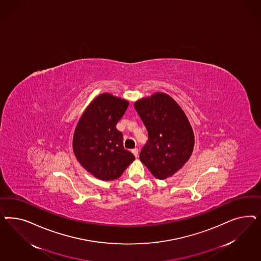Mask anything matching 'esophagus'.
<instances>
[{
	"label": "esophagus",
	"instance_id": "esophagus-1",
	"mask_svg": "<svg viewBox=\"0 0 261 261\" xmlns=\"http://www.w3.org/2000/svg\"><path fill=\"white\" fill-rule=\"evenodd\" d=\"M132 153L134 154L135 157H138V156H139V150H138V148L132 149Z\"/></svg>",
	"mask_w": 261,
	"mask_h": 261
}]
</instances>
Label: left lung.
Segmentation results:
<instances>
[{"label":"left lung","mask_w":261,"mask_h":261,"mask_svg":"<svg viewBox=\"0 0 261 261\" xmlns=\"http://www.w3.org/2000/svg\"><path fill=\"white\" fill-rule=\"evenodd\" d=\"M134 106L148 132L140 160L157 179L172 176L188 162L194 146V135L186 114L164 93L140 99Z\"/></svg>","instance_id":"left-lung-1"}]
</instances>
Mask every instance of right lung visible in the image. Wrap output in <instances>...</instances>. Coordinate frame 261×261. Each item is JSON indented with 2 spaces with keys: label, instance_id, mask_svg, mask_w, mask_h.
<instances>
[{
  "label": "right lung",
  "instance_id": "1",
  "mask_svg": "<svg viewBox=\"0 0 261 261\" xmlns=\"http://www.w3.org/2000/svg\"><path fill=\"white\" fill-rule=\"evenodd\" d=\"M129 103L110 94L96 96L75 128L72 148L80 165L95 177L111 181L119 178L135 160L123 147V136L117 123Z\"/></svg>",
  "mask_w": 261,
  "mask_h": 261
}]
</instances>
